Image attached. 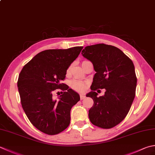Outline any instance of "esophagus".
Segmentation results:
<instances>
[{"label":"esophagus","instance_id":"esophagus-1","mask_svg":"<svg viewBox=\"0 0 155 155\" xmlns=\"http://www.w3.org/2000/svg\"><path fill=\"white\" fill-rule=\"evenodd\" d=\"M84 98H85V96H84V95H80V99H81V100H83V99H84Z\"/></svg>","mask_w":155,"mask_h":155}]
</instances>
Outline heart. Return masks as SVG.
<instances>
[{"instance_id":"obj_1","label":"heart","mask_w":155,"mask_h":155,"mask_svg":"<svg viewBox=\"0 0 155 155\" xmlns=\"http://www.w3.org/2000/svg\"><path fill=\"white\" fill-rule=\"evenodd\" d=\"M71 69H72V65H71L68 68L67 71H66V74H69L71 72ZM70 85H71V88L72 89H74L75 91H77L78 92H83L87 89V84L85 82L83 81H81L77 79L72 80L71 83H70Z\"/></svg>"}]
</instances>
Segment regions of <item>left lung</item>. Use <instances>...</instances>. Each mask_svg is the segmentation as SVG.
I'll list each match as a JSON object with an SVG mask.
<instances>
[{
    "label": "left lung",
    "instance_id": "obj_1",
    "mask_svg": "<svg viewBox=\"0 0 155 155\" xmlns=\"http://www.w3.org/2000/svg\"><path fill=\"white\" fill-rule=\"evenodd\" d=\"M82 55L93 63L96 73L87 97L94 104L89 111L93 125L109 129L126 117L134 101L137 78L134 64L122 50L113 45H89ZM105 88L104 96L97 97L96 90Z\"/></svg>",
    "mask_w": 155,
    "mask_h": 155
}]
</instances>
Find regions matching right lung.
Listing matches in <instances>:
<instances>
[{"instance_id":"right-lung-1","label":"right lung","mask_w":155,"mask_h":155,"mask_svg":"<svg viewBox=\"0 0 155 155\" xmlns=\"http://www.w3.org/2000/svg\"><path fill=\"white\" fill-rule=\"evenodd\" d=\"M83 48L42 51L20 72L17 87L22 107L33 125L45 134H59L69 126L71 108L79 101L80 96L61 81ZM58 88L62 95L55 100L52 94Z\"/></svg>"}]
</instances>
